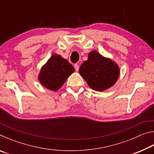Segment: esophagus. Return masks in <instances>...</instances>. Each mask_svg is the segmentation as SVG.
<instances>
[{
    "instance_id": "1",
    "label": "esophagus",
    "mask_w": 154,
    "mask_h": 154,
    "mask_svg": "<svg viewBox=\"0 0 154 154\" xmlns=\"http://www.w3.org/2000/svg\"><path fill=\"white\" fill-rule=\"evenodd\" d=\"M74 67H75V71H79V64H75L74 65Z\"/></svg>"
}]
</instances>
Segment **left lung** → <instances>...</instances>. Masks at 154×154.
Returning a JSON list of instances; mask_svg holds the SVG:
<instances>
[{"mask_svg":"<svg viewBox=\"0 0 154 154\" xmlns=\"http://www.w3.org/2000/svg\"><path fill=\"white\" fill-rule=\"evenodd\" d=\"M79 72L92 90L103 92L116 83L120 71L111 59L92 51L88 54L87 60L81 65Z\"/></svg>","mask_w":154,"mask_h":154,"instance_id":"left-lung-1","label":"left lung"}]
</instances>
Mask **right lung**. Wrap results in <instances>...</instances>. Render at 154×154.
<instances>
[{
    "instance_id": "right-lung-1",
    "label": "right lung",
    "mask_w": 154,
    "mask_h": 154,
    "mask_svg": "<svg viewBox=\"0 0 154 154\" xmlns=\"http://www.w3.org/2000/svg\"><path fill=\"white\" fill-rule=\"evenodd\" d=\"M74 71V67L66 59L54 54L41 67L38 81L47 89L57 91Z\"/></svg>"
}]
</instances>
